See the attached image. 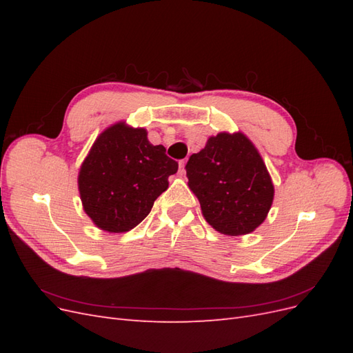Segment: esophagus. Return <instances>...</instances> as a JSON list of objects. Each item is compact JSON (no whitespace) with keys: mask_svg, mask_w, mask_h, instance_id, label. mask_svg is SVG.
I'll list each match as a JSON object with an SVG mask.
<instances>
[{"mask_svg":"<svg viewBox=\"0 0 353 353\" xmlns=\"http://www.w3.org/2000/svg\"><path fill=\"white\" fill-rule=\"evenodd\" d=\"M178 172H179V175H184L185 174V160H181V162H179V170H178Z\"/></svg>","mask_w":353,"mask_h":353,"instance_id":"1","label":"esophagus"}]
</instances>
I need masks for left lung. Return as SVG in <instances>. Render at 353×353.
Listing matches in <instances>:
<instances>
[{
	"instance_id": "obj_1",
	"label": "left lung",
	"mask_w": 353,
	"mask_h": 353,
	"mask_svg": "<svg viewBox=\"0 0 353 353\" xmlns=\"http://www.w3.org/2000/svg\"><path fill=\"white\" fill-rule=\"evenodd\" d=\"M188 187L212 228L244 236L258 228L272 206L274 184L258 148L241 132H219L185 165Z\"/></svg>"
}]
</instances>
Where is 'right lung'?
<instances>
[{"label": "right lung", "instance_id": "add662e5", "mask_svg": "<svg viewBox=\"0 0 353 353\" xmlns=\"http://www.w3.org/2000/svg\"><path fill=\"white\" fill-rule=\"evenodd\" d=\"M178 170L163 145H153L144 128L117 122L94 141L81 165L78 188L91 221L108 232L137 227Z\"/></svg>", "mask_w": 353, "mask_h": 353}]
</instances>
